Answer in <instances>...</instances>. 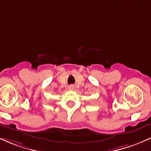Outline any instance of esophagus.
Masks as SVG:
<instances>
[{"mask_svg": "<svg viewBox=\"0 0 151 151\" xmlns=\"http://www.w3.org/2000/svg\"><path fill=\"white\" fill-rule=\"evenodd\" d=\"M74 88V86L73 85H70L68 86V89H70V90H73Z\"/></svg>", "mask_w": 151, "mask_h": 151, "instance_id": "obj_1", "label": "esophagus"}]
</instances>
